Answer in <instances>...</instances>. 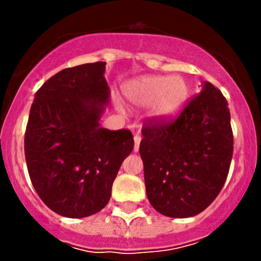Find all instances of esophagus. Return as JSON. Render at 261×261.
<instances>
[{
	"mask_svg": "<svg viewBox=\"0 0 261 261\" xmlns=\"http://www.w3.org/2000/svg\"><path fill=\"white\" fill-rule=\"evenodd\" d=\"M140 141H141V136L140 135H135L134 136V143H135V145H134V151H139V146H140Z\"/></svg>",
	"mask_w": 261,
	"mask_h": 261,
	"instance_id": "34e87169",
	"label": "esophagus"
}]
</instances>
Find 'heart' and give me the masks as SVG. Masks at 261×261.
<instances>
[{
    "label": "heart",
    "instance_id": "heart-1",
    "mask_svg": "<svg viewBox=\"0 0 261 261\" xmlns=\"http://www.w3.org/2000/svg\"><path fill=\"white\" fill-rule=\"evenodd\" d=\"M188 83L181 75H146L123 86V94L136 106H150V115L160 121L174 117L189 98Z\"/></svg>",
    "mask_w": 261,
    "mask_h": 261
}]
</instances>
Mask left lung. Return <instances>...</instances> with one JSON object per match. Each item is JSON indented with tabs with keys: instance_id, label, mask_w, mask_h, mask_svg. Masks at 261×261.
<instances>
[{
	"instance_id": "8db88e82",
	"label": "left lung",
	"mask_w": 261,
	"mask_h": 261,
	"mask_svg": "<svg viewBox=\"0 0 261 261\" xmlns=\"http://www.w3.org/2000/svg\"><path fill=\"white\" fill-rule=\"evenodd\" d=\"M227 101L210 82L178 117L149 118L140 155L146 196L162 215L196 216L215 201L230 170L233 151Z\"/></svg>"
}]
</instances>
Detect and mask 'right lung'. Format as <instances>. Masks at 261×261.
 Returning a JSON list of instances; mask_svg holds the SVG:
<instances>
[{
  "mask_svg": "<svg viewBox=\"0 0 261 261\" xmlns=\"http://www.w3.org/2000/svg\"><path fill=\"white\" fill-rule=\"evenodd\" d=\"M105 70V62L60 70L38 89L31 105L25 133L29 175L41 201L64 217L101 211L134 149L130 130L99 125L110 99Z\"/></svg>",
  "mask_w": 261,
  "mask_h": 261,
  "instance_id": "right-lung-1",
  "label": "right lung"
}]
</instances>
